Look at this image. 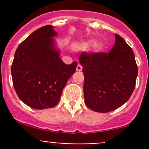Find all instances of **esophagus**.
Masks as SVG:
<instances>
[{
  "mask_svg": "<svg viewBox=\"0 0 149 149\" xmlns=\"http://www.w3.org/2000/svg\"><path fill=\"white\" fill-rule=\"evenodd\" d=\"M82 68H83V67H82L80 64H78L77 67H76V70H77V71H81Z\"/></svg>",
  "mask_w": 149,
  "mask_h": 149,
  "instance_id": "34e87169",
  "label": "esophagus"
}]
</instances>
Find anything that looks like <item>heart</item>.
Masks as SVG:
<instances>
[{
    "mask_svg": "<svg viewBox=\"0 0 149 149\" xmlns=\"http://www.w3.org/2000/svg\"><path fill=\"white\" fill-rule=\"evenodd\" d=\"M94 43V40H90L88 41L83 42L81 45V48L83 49H87L88 47H89L91 46V45H92ZM104 49V46L102 43L101 42H96L94 43V45H93V50L94 52H97V53H100V52H102Z\"/></svg>",
    "mask_w": 149,
    "mask_h": 149,
    "instance_id": "1",
    "label": "heart"
}]
</instances>
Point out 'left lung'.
<instances>
[{"mask_svg": "<svg viewBox=\"0 0 149 149\" xmlns=\"http://www.w3.org/2000/svg\"><path fill=\"white\" fill-rule=\"evenodd\" d=\"M84 76L85 104L97 112L118 109L130 99L136 86L138 66L134 52L115 34L109 52H85L79 57Z\"/></svg>", "mask_w": 149, "mask_h": 149, "instance_id": "1", "label": "left lung"}]
</instances>
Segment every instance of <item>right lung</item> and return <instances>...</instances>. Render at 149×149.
Segmentation results:
<instances>
[{"instance_id":"right-lung-1","label":"right lung","mask_w":149,"mask_h":149,"mask_svg":"<svg viewBox=\"0 0 149 149\" xmlns=\"http://www.w3.org/2000/svg\"><path fill=\"white\" fill-rule=\"evenodd\" d=\"M53 26L38 29L16 49L11 65L13 87L24 103L36 109L56 106L77 62L66 65L55 48Z\"/></svg>"}]
</instances>
